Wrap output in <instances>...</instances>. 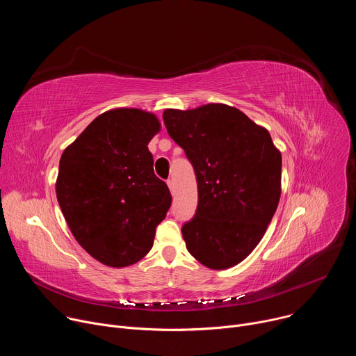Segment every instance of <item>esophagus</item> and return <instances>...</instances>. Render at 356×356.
Returning <instances> with one entry per match:
<instances>
[{"mask_svg": "<svg viewBox=\"0 0 356 356\" xmlns=\"http://www.w3.org/2000/svg\"><path fill=\"white\" fill-rule=\"evenodd\" d=\"M168 186H169V188H170L172 194H175V183H173V180H172V179H169V180H168Z\"/></svg>", "mask_w": 356, "mask_h": 356, "instance_id": "esophagus-1", "label": "esophagus"}]
</instances>
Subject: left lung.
I'll return each instance as SVG.
<instances>
[{
    "mask_svg": "<svg viewBox=\"0 0 356 356\" xmlns=\"http://www.w3.org/2000/svg\"><path fill=\"white\" fill-rule=\"evenodd\" d=\"M163 121L197 180V210L181 227L187 250L207 268L235 266L257 248L277 209L280 152L265 128L225 104L166 110Z\"/></svg>",
    "mask_w": 356,
    "mask_h": 356,
    "instance_id": "1",
    "label": "left lung"
}]
</instances>
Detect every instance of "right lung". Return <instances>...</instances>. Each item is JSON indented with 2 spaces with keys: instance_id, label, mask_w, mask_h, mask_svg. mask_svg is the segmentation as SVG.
Here are the masks:
<instances>
[{
  "instance_id": "add662e5",
  "label": "right lung",
  "mask_w": 356,
  "mask_h": 356,
  "mask_svg": "<svg viewBox=\"0 0 356 356\" xmlns=\"http://www.w3.org/2000/svg\"><path fill=\"white\" fill-rule=\"evenodd\" d=\"M154 114L117 108L98 115L65 149L56 195L67 225L92 258L113 268L142 259L172 204L154 172Z\"/></svg>"
}]
</instances>
